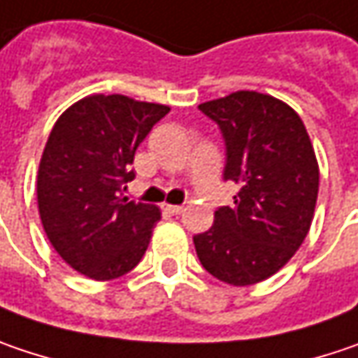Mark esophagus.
Returning a JSON list of instances; mask_svg holds the SVG:
<instances>
[{"mask_svg":"<svg viewBox=\"0 0 358 358\" xmlns=\"http://www.w3.org/2000/svg\"><path fill=\"white\" fill-rule=\"evenodd\" d=\"M162 208L170 215H182L184 213V206H180V204H164Z\"/></svg>","mask_w":358,"mask_h":358,"instance_id":"obj_1","label":"esophagus"}]
</instances>
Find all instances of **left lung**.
Segmentation results:
<instances>
[{
  "label": "left lung",
  "instance_id": "1",
  "mask_svg": "<svg viewBox=\"0 0 358 358\" xmlns=\"http://www.w3.org/2000/svg\"><path fill=\"white\" fill-rule=\"evenodd\" d=\"M199 109L221 129L222 178L239 192L194 235L196 255L224 284H257L292 259L310 231L320 180L314 148L300 115L273 96L239 91Z\"/></svg>",
  "mask_w": 358,
  "mask_h": 358
}]
</instances>
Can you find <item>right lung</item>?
Here are the masks:
<instances>
[{
	"instance_id": "right-lung-1",
	"label": "right lung",
	"mask_w": 358,
	"mask_h": 358,
	"mask_svg": "<svg viewBox=\"0 0 358 358\" xmlns=\"http://www.w3.org/2000/svg\"><path fill=\"white\" fill-rule=\"evenodd\" d=\"M170 107L93 95L54 123L38 170V208L58 255L91 280H115L143 257L156 204L127 200L139 143Z\"/></svg>"
}]
</instances>
